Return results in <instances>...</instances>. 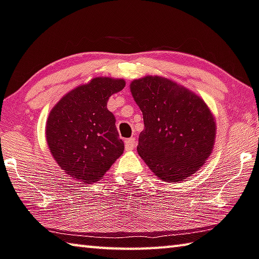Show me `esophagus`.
Here are the masks:
<instances>
[{
    "label": "esophagus",
    "mask_w": 259,
    "mask_h": 259,
    "mask_svg": "<svg viewBox=\"0 0 259 259\" xmlns=\"http://www.w3.org/2000/svg\"><path fill=\"white\" fill-rule=\"evenodd\" d=\"M136 145H137V140H136V138H129L125 140V148L128 150L134 149L136 147Z\"/></svg>",
    "instance_id": "obj_1"
}]
</instances>
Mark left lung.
<instances>
[{"label": "left lung", "mask_w": 259, "mask_h": 259, "mask_svg": "<svg viewBox=\"0 0 259 259\" xmlns=\"http://www.w3.org/2000/svg\"><path fill=\"white\" fill-rule=\"evenodd\" d=\"M144 116L137 152L166 182L185 181L213 152L216 123L206 103L170 79L146 76L130 83Z\"/></svg>", "instance_id": "obj_1"}]
</instances>
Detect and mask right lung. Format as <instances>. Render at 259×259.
Returning a JSON list of instances; mask_svg holds the SVG:
<instances>
[{
  "label": "right lung",
  "instance_id": "add662e5",
  "mask_svg": "<svg viewBox=\"0 0 259 259\" xmlns=\"http://www.w3.org/2000/svg\"><path fill=\"white\" fill-rule=\"evenodd\" d=\"M124 86L123 79L94 78L65 94L51 110L46 140L52 156L70 177L96 182L123 153L115 117L106 105Z\"/></svg>",
  "mask_w": 259,
  "mask_h": 259
}]
</instances>
